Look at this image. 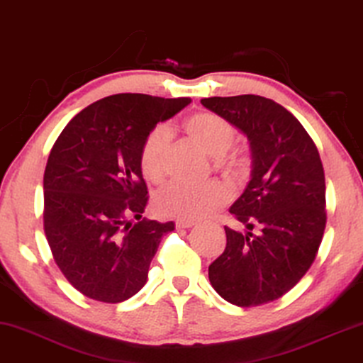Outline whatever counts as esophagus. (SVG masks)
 <instances>
[{"mask_svg": "<svg viewBox=\"0 0 363 363\" xmlns=\"http://www.w3.org/2000/svg\"><path fill=\"white\" fill-rule=\"evenodd\" d=\"M196 223L194 220H190V219H177L175 220V225L178 229H186V228H191V225H194Z\"/></svg>", "mask_w": 363, "mask_h": 363, "instance_id": "esophagus-1", "label": "esophagus"}]
</instances>
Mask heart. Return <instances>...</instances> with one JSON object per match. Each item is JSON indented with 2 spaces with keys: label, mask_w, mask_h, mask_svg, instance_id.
<instances>
[{
  "label": "heart",
  "mask_w": 363,
  "mask_h": 363,
  "mask_svg": "<svg viewBox=\"0 0 363 363\" xmlns=\"http://www.w3.org/2000/svg\"><path fill=\"white\" fill-rule=\"evenodd\" d=\"M185 130L190 139L208 155L216 157L214 165L233 182L244 180L250 169L249 154L242 149H230L234 144V124L213 111H198L185 119ZM170 134L164 125H157L145 134L140 144L139 165L144 177L152 183H160L167 175ZM229 201V190L218 182L203 185L173 182L162 188L155 198L157 211L178 219H203L218 211Z\"/></svg>",
  "instance_id": "heart-1"
}]
</instances>
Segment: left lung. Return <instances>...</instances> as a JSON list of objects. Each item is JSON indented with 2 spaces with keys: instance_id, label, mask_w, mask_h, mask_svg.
<instances>
[{
  "instance_id": "8db88e82",
  "label": "left lung",
  "mask_w": 363,
  "mask_h": 363,
  "mask_svg": "<svg viewBox=\"0 0 363 363\" xmlns=\"http://www.w3.org/2000/svg\"><path fill=\"white\" fill-rule=\"evenodd\" d=\"M201 104L242 130L254 157L252 180L229 209L249 233L224 225L228 242L209 265V281L235 306H260L290 291L316 259L328 220L321 157L301 123L273 99L239 94Z\"/></svg>"
}]
</instances>
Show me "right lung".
Returning a JSON list of instances; mask_svg holds the SVG:
<instances>
[{
  "label": "right lung",
  "instance_id": "1",
  "mask_svg": "<svg viewBox=\"0 0 363 363\" xmlns=\"http://www.w3.org/2000/svg\"><path fill=\"white\" fill-rule=\"evenodd\" d=\"M190 101L113 94L82 109L52 147L44 172V233L57 267L86 298L121 303L135 295L162 235L175 229L173 220L140 219L149 194L139 152L157 123Z\"/></svg>",
  "mask_w": 363,
  "mask_h": 363
}]
</instances>
